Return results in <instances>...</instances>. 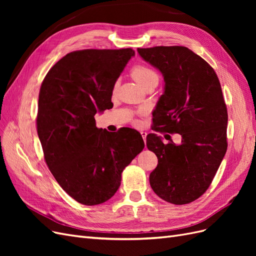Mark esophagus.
Returning a JSON list of instances; mask_svg holds the SVG:
<instances>
[{
    "label": "esophagus",
    "mask_w": 256,
    "mask_h": 256,
    "mask_svg": "<svg viewBox=\"0 0 256 256\" xmlns=\"http://www.w3.org/2000/svg\"><path fill=\"white\" fill-rule=\"evenodd\" d=\"M141 134H142V138H143L144 142H146V136H147V134L145 132V131H141Z\"/></svg>",
    "instance_id": "obj_1"
}]
</instances>
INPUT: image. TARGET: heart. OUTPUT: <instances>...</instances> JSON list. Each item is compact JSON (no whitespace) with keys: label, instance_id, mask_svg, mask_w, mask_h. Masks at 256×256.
<instances>
[{"label":"heart","instance_id":"obj_1","mask_svg":"<svg viewBox=\"0 0 256 256\" xmlns=\"http://www.w3.org/2000/svg\"><path fill=\"white\" fill-rule=\"evenodd\" d=\"M131 76L134 80L145 88L152 82H158V74L157 72L148 66L145 65H136L131 69Z\"/></svg>","mask_w":256,"mask_h":256}]
</instances>
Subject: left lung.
<instances>
[{
	"mask_svg": "<svg viewBox=\"0 0 256 256\" xmlns=\"http://www.w3.org/2000/svg\"><path fill=\"white\" fill-rule=\"evenodd\" d=\"M138 52L164 79L152 112L154 130L182 136L180 144H164L156 134L147 136V148L158 158L150 187L168 203H191L208 189L228 148V110L219 79L205 60L186 47Z\"/></svg>",
	"mask_w": 256,
	"mask_h": 256,
	"instance_id": "8db88e82",
	"label": "left lung"
}]
</instances>
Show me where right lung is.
<instances>
[{
	"mask_svg": "<svg viewBox=\"0 0 256 256\" xmlns=\"http://www.w3.org/2000/svg\"><path fill=\"white\" fill-rule=\"evenodd\" d=\"M134 54L131 48L70 52L42 81L36 122L44 160L63 190L83 205L111 198L124 168L144 148L136 130L112 134L95 120L113 104L115 82Z\"/></svg>",
	"mask_w": 256,
	"mask_h": 256,
	"instance_id": "1",
	"label": "right lung"
}]
</instances>
